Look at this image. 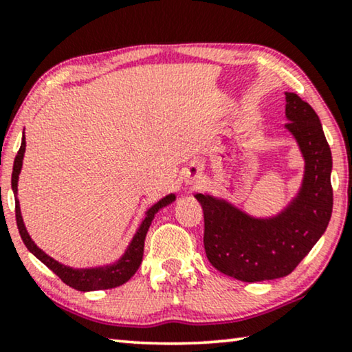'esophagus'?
Instances as JSON below:
<instances>
[{
    "label": "esophagus",
    "instance_id": "obj_1",
    "mask_svg": "<svg viewBox=\"0 0 352 352\" xmlns=\"http://www.w3.org/2000/svg\"><path fill=\"white\" fill-rule=\"evenodd\" d=\"M200 179H201V175L197 168H189V170L184 173V182L187 186L200 184Z\"/></svg>",
    "mask_w": 352,
    "mask_h": 352
}]
</instances>
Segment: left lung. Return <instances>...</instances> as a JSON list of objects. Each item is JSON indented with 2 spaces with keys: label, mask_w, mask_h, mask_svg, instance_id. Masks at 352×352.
Returning <instances> with one entry per match:
<instances>
[{
  "label": "left lung",
  "mask_w": 352,
  "mask_h": 352,
  "mask_svg": "<svg viewBox=\"0 0 352 352\" xmlns=\"http://www.w3.org/2000/svg\"><path fill=\"white\" fill-rule=\"evenodd\" d=\"M285 129L305 162L301 184L285 206L256 216L210 192L194 195L204 208L206 256L242 282L288 276L325 232L333 208L331 152L320 120L295 93H285Z\"/></svg>",
  "instance_id": "1"
}]
</instances>
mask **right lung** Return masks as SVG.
<instances>
[{"label":"right lung","instance_id":"add662e5","mask_svg":"<svg viewBox=\"0 0 352 352\" xmlns=\"http://www.w3.org/2000/svg\"><path fill=\"white\" fill-rule=\"evenodd\" d=\"M23 155H25V134L22 136V144L21 148H19L16 160H14V168H12V179H11V187L14 192V199H16V221L19 232H21V237L25 243L33 256H36L40 261L51 269L52 272L56 274L57 277L60 278L62 282L67 283V285L75 288L78 292H96V290H109V288H115L126 283L129 278H131L136 271L141 266L142 263V254H144V242H146L147 230L151 228L153 218L155 214L165 206L171 205L173 201L176 200V194L171 192L155 201L151 208H147L146 213H144V218L141 224L138 226L136 232L133 234L131 240L124 248L122 256H118L112 263L105 264H98V266H88V267H74L69 266V264H64L57 261L50 254L43 252V250L38 247V245L33 242V239L28 234L25 228V223H23L22 211H21V204H19L17 199V186H19V175L22 171L23 165Z\"/></svg>","mask_w":352,"mask_h":352}]
</instances>
